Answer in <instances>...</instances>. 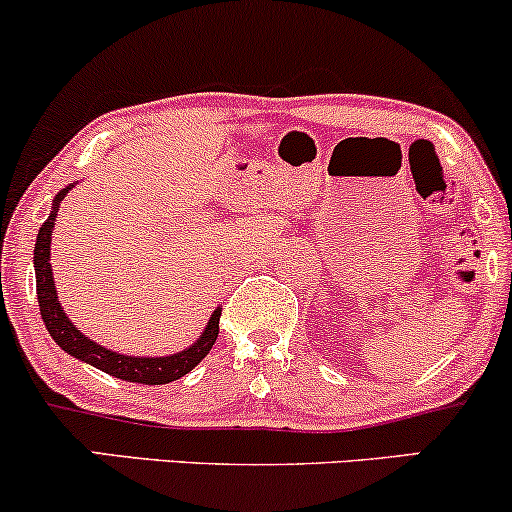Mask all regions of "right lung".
<instances>
[{
  "instance_id": "right-lung-1",
  "label": "right lung",
  "mask_w": 512,
  "mask_h": 512,
  "mask_svg": "<svg viewBox=\"0 0 512 512\" xmlns=\"http://www.w3.org/2000/svg\"><path fill=\"white\" fill-rule=\"evenodd\" d=\"M74 185L64 187L57 192L55 202H52V214L45 219L40 226L38 238H35V250H33V267H35V289H38V303H40V315H43L45 327H48L50 337L67 351L69 356L79 358V361L88 363V366L103 370V373L115 375V378L127 380V383H142V385H166L173 380H180L182 375L190 373L192 368L209 354L211 346H214L216 337H219V317L221 308H216L211 313L207 327L199 334V339L192 346H187L185 351L170 356H125L117 354L113 349H105V346L96 344L93 339H88L84 332L76 330V325L69 320L67 313L62 310L60 298H57L55 279H52V264H50V243H52V231H55V219H57V207L72 190Z\"/></svg>"
}]
</instances>
